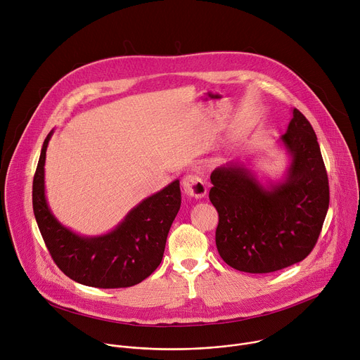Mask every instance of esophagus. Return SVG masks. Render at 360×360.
I'll list each match as a JSON object with an SVG mask.
<instances>
[{"instance_id": "obj_1", "label": "esophagus", "mask_w": 360, "mask_h": 360, "mask_svg": "<svg viewBox=\"0 0 360 360\" xmlns=\"http://www.w3.org/2000/svg\"><path fill=\"white\" fill-rule=\"evenodd\" d=\"M182 188L191 198H203L208 191V182L195 174H188L182 179Z\"/></svg>"}]
</instances>
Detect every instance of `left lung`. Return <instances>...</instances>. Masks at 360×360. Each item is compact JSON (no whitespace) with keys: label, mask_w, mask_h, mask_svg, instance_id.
Returning <instances> with one entry per match:
<instances>
[{"label":"left lung","mask_w":360,"mask_h":360,"mask_svg":"<svg viewBox=\"0 0 360 360\" xmlns=\"http://www.w3.org/2000/svg\"><path fill=\"white\" fill-rule=\"evenodd\" d=\"M289 165L279 181H259L243 162L211 174L210 199L219 214L217 248L233 269L269 274L311 253L329 208V182L316 134L296 108L279 139Z\"/></svg>","instance_id":"obj_1"}]
</instances>
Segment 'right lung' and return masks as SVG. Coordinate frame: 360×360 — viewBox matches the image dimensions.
Listing matches in <instances>:
<instances>
[{
  "mask_svg": "<svg viewBox=\"0 0 360 360\" xmlns=\"http://www.w3.org/2000/svg\"><path fill=\"white\" fill-rule=\"evenodd\" d=\"M51 131L41 149L32 182L34 215L44 242L58 268L85 286L114 289L142 282L164 256L171 225L181 208L179 179L134 207L104 235L86 236L63 225L45 196V155Z\"/></svg>",
  "mask_w": 360,
  "mask_h": 360,
  "instance_id": "1",
  "label": "right lung"
}]
</instances>
